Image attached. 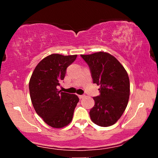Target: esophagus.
Listing matches in <instances>:
<instances>
[{
  "label": "esophagus",
  "mask_w": 158,
  "mask_h": 158,
  "mask_svg": "<svg viewBox=\"0 0 158 158\" xmlns=\"http://www.w3.org/2000/svg\"><path fill=\"white\" fill-rule=\"evenodd\" d=\"M84 96H84V95H79V96H78V97H79V98H80V99L83 98H84Z\"/></svg>",
  "instance_id": "34e87169"
}]
</instances>
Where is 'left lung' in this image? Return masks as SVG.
Listing matches in <instances>:
<instances>
[{
	"label": "left lung",
	"mask_w": 158,
	"mask_h": 158,
	"mask_svg": "<svg viewBox=\"0 0 158 158\" xmlns=\"http://www.w3.org/2000/svg\"><path fill=\"white\" fill-rule=\"evenodd\" d=\"M81 56L89 66L94 83L100 86V95L94 97L95 105L90 111V118L98 126H111L119 119L128 103V74L122 64L107 52Z\"/></svg>",
	"instance_id": "left-lung-1"
}]
</instances>
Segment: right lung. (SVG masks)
<instances>
[{
    "instance_id": "add662e5",
    "label": "right lung",
    "mask_w": 158,
    "mask_h": 158,
    "mask_svg": "<svg viewBox=\"0 0 158 158\" xmlns=\"http://www.w3.org/2000/svg\"><path fill=\"white\" fill-rule=\"evenodd\" d=\"M77 55L52 54L39 62L29 81L31 103L36 114L53 128L70 124L79 98L76 95L58 90L68 67Z\"/></svg>"
}]
</instances>
